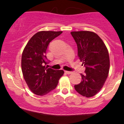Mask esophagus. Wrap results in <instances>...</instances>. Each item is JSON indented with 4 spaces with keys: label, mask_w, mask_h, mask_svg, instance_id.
<instances>
[{
    "label": "esophagus",
    "mask_w": 124,
    "mask_h": 124,
    "mask_svg": "<svg viewBox=\"0 0 124 124\" xmlns=\"http://www.w3.org/2000/svg\"><path fill=\"white\" fill-rule=\"evenodd\" d=\"M65 73H66V74H71L72 72L71 71H66Z\"/></svg>",
    "instance_id": "esophagus-1"
}]
</instances>
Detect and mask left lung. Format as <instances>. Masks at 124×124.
Returning a JSON list of instances; mask_svg holds the SVG:
<instances>
[{"mask_svg":"<svg viewBox=\"0 0 124 124\" xmlns=\"http://www.w3.org/2000/svg\"><path fill=\"white\" fill-rule=\"evenodd\" d=\"M78 46V55L85 67L81 82L74 85L75 90L82 96L91 97L104 86L110 67L109 53L101 38L92 31L71 32Z\"/></svg>","mask_w":124,"mask_h":124,"instance_id":"obj_1","label":"left lung"}]
</instances>
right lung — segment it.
Returning <instances> with one entry per match:
<instances>
[{
  "mask_svg": "<svg viewBox=\"0 0 124 124\" xmlns=\"http://www.w3.org/2000/svg\"><path fill=\"white\" fill-rule=\"evenodd\" d=\"M62 31H41L35 34L27 43L22 56V71L30 89L35 94L44 96L56 87L63 70L46 67L48 45Z\"/></svg>",
  "mask_w": 124,
  "mask_h": 124,
  "instance_id": "right-lung-1",
  "label": "right lung"
}]
</instances>
